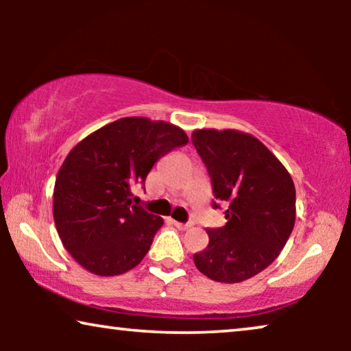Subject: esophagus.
<instances>
[{
    "instance_id": "1",
    "label": "esophagus",
    "mask_w": 351,
    "mask_h": 351,
    "mask_svg": "<svg viewBox=\"0 0 351 351\" xmlns=\"http://www.w3.org/2000/svg\"><path fill=\"white\" fill-rule=\"evenodd\" d=\"M172 223H174L179 230H186V228L191 227L190 223H182V222H177V220H172Z\"/></svg>"
}]
</instances>
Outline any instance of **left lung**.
Returning a JSON list of instances; mask_svg holds the SVG:
<instances>
[{"instance_id": "1", "label": "left lung", "mask_w": 351, "mask_h": 351, "mask_svg": "<svg viewBox=\"0 0 351 351\" xmlns=\"http://www.w3.org/2000/svg\"><path fill=\"white\" fill-rule=\"evenodd\" d=\"M191 142L208 167L217 201L227 203L222 228L195 254L198 270L219 282H241L270 265L295 222V186L281 161L251 134L196 129ZM214 208L219 204L213 201Z\"/></svg>"}]
</instances>
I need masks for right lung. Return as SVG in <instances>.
<instances>
[{"label": "right lung", "instance_id": "obj_1", "mask_svg": "<svg viewBox=\"0 0 351 351\" xmlns=\"http://www.w3.org/2000/svg\"><path fill=\"white\" fill-rule=\"evenodd\" d=\"M189 142L180 128L142 117L121 118L71 148L57 172L54 222L71 257L99 276L142 262L162 219L132 204V185L166 153Z\"/></svg>", "mask_w": 351, "mask_h": 351}]
</instances>
